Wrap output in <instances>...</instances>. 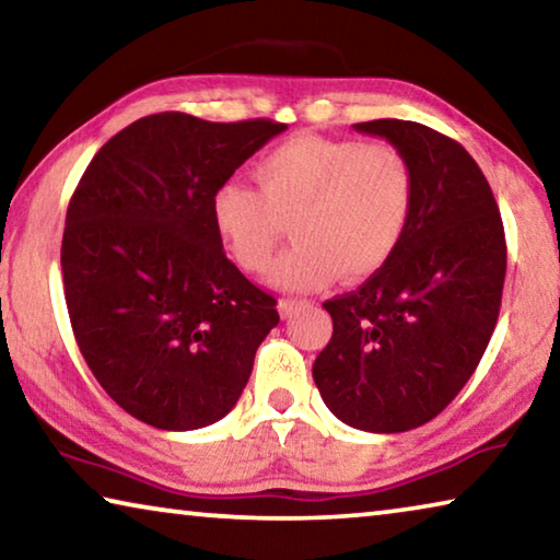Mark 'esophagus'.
<instances>
[{
  "instance_id": "obj_1",
  "label": "esophagus",
  "mask_w": 560,
  "mask_h": 560,
  "mask_svg": "<svg viewBox=\"0 0 560 560\" xmlns=\"http://www.w3.org/2000/svg\"><path fill=\"white\" fill-rule=\"evenodd\" d=\"M299 306H303L301 299H279V314L283 318H291L293 314H296Z\"/></svg>"
}]
</instances>
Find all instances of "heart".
Masks as SVG:
<instances>
[{
	"instance_id": "heart-1",
	"label": "heart",
	"mask_w": 560,
	"mask_h": 560,
	"mask_svg": "<svg viewBox=\"0 0 560 560\" xmlns=\"http://www.w3.org/2000/svg\"><path fill=\"white\" fill-rule=\"evenodd\" d=\"M254 179L259 189H214L212 224L230 257L252 273L269 267L291 224L296 244L271 271L283 289L373 277L410 230L415 170L390 143L293 136L254 165Z\"/></svg>"
}]
</instances>
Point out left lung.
Here are the masks:
<instances>
[{
    "label": "left lung",
    "instance_id": "left-lung-1",
    "mask_svg": "<svg viewBox=\"0 0 560 560\" xmlns=\"http://www.w3.org/2000/svg\"><path fill=\"white\" fill-rule=\"evenodd\" d=\"M355 130L410 158L415 212L395 257L324 303L334 336L314 381L350 428L407 432L438 417L485 355L506 277L504 224L485 173L457 140L397 118Z\"/></svg>",
    "mask_w": 560,
    "mask_h": 560
}]
</instances>
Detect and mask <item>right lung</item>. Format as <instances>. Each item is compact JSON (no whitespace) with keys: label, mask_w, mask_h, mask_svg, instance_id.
<instances>
[{"label":"right lung","mask_w":560,"mask_h":560,"mask_svg":"<svg viewBox=\"0 0 560 560\" xmlns=\"http://www.w3.org/2000/svg\"><path fill=\"white\" fill-rule=\"evenodd\" d=\"M283 130L155 113L113 136L75 187L66 308L91 373L136 420L173 432L222 420L279 324L277 299L226 259L210 200Z\"/></svg>","instance_id":"add662e5"}]
</instances>
